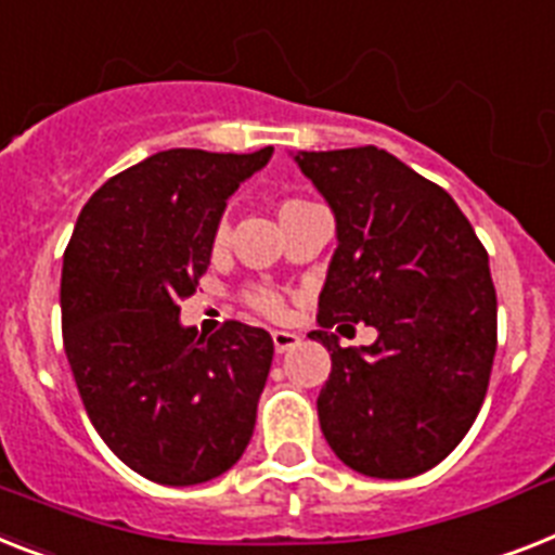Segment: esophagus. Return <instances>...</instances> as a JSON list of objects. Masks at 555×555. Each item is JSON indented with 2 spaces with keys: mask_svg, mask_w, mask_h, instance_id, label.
I'll return each mask as SVG.
<instances>
[{
  "mask_svg": "<svg viewBox=\"0 0 555 555\" xmlns=\"http://www.w3.org/2000/svg\"><path fill=\"white\" fill-rule=\"evenodd\" d=\"M270 336H273V348H276V353H287V350H293L301 341L299 333L291 331H273Z\"/></svg>",
  "mask_w": 555,
  "mask_h": 555,
  "instance_id": "34e87169",
  "label": "esophagus"
}]
</instances>
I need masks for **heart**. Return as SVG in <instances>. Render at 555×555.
<instances>
[{
  "mask_svg": "<svg viewBox=\"0 0 555 555\" xmlns=\"http://www.w3.org/2000/svg\"><path fill=\"white\" fill-rule=\"evenodd\" d=\"M299 205H305V202H296V199L282 202V205H279V219L291 214L293 207H299ZM222 236H224V231L219 228V231H216V242H222ZM250 305H254L256 310L268 313V317H276V313H282V299H279L273 291H254L250 293Z\"/></svg>",
  "mask_w": 555,
  "mask_h": 555,
  "instance_id": "obj_1",
  "label": "heart"
}]
</instances>
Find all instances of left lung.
I'll return each mask as SVG.
<instances>
[{
	"mask_svg": "<svg viewBox=\"0 0 555 555\" xmlns=\"http://www.w3.org/2000/svg\"><path fill=\"white\" fill-rule=\"evenodd\" d=\"M293 162L331 205L336 250L319 293L331 376L317 399L336 456L373 479L430 470L479 416L496 356L488 250L448 191L379 147L299 151ZM380 336L341 349L326 327ZM345 327V324H341Z\"/></svg>",
	"mask_w": 555,
	"mask_h": 555,
	"instance_id": "left-lung-1",
	"label": "left lung"
}]
</instances>
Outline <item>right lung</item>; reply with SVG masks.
Wrapping results in <instances>:
<instances>
[{
	"instance_id": "1",
	"label": "right lung",
	"mask_w": 555,
	"mask_h": 555,
	"mask_svg": "<svg viewBox=\"0 0 555 555\" xmlns=\"http://www.w3.org/2000/svg\"><path fill=\"white\" fill-rule=\"evenodd\" d=\"M273 147L159 151L107 179L79 214L62 262V333L96 434L159 485H202L254 436L273 362L262 327L228 322L210 339L179 322L210 264L224 207Z\"/></svg>"
}]
</instances>
